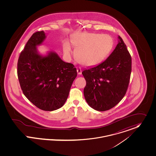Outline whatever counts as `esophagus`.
<instances>
[{"mask_svg":"<svg viewBox=\"0 0 156 156\" xmlns=\"http://www.w3.org/2000/svg\"><path fill=\"white\" fill-rule=\"evenodd\" d=\"M77 73L78 75H81L82 73V70L80 68H77Z\"/></svg>","mask_w":156,"mask_h":156,"instance_id":"esophagus-1","label":"esophagus"}]
</instances>
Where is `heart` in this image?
Segmentation results:
<instances>
[{
  "instance_id": "1",
  "label": "heart",
  "mask_w": 156,
  "mask_h": 156,
  "mask_svg": "<svg viewBox=\"0 0 156 156\" xmlns=\"http://www.w3.org/2000/svg\"><path fill=\"white\" fill-rule=\"evenodd\" d=\"M70 41L76 48L77 61L86 66H94L102 63L110 54L114 45L113 39L109 35L89 32L76 33L71 36ZM63 50L68 57L73 53L68 41L63 43Z\"/></svg>"
}]
</instances>
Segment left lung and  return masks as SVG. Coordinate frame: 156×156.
Segmentation results:
<instances>
[{
  "mask_svg": "<svg viewBox=\"0 0 156 156\" xmlns=\"http://www.w3.org/2000/svg\"><path fill=\"white\" fill-rule=\"evenodd\" d=\"M114 50L97 66L83 71L86 86L84 95L88 105L105 111L119 104L126 94L132 71V58L120 36Z\"/></svg>",
  "mask_w": 156,
  "mask_h": 156,
  "instance_id": "1",
  "label": "left lung"
}]
</instances>
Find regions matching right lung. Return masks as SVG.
<instances>
[{
    "label": "right lung",
    "mask_w": 156,
    "mask_h": 156,
    "mask_svg": "<svg viewBox=\"0 0 156 156\" xmlns=\"http://www.w3.org/2000/svg\"><path fill=\"white\" fill-rule=\"evenodd\" d=\"M45 34L37 32L29 39L18 60L17 74L25 96L38 108L52 111L66 102L77 72L55 51L40 54L37 46L43 44Z\"/></svg>",
    "instance_id": "right-lung-1"
}]
</instances>
